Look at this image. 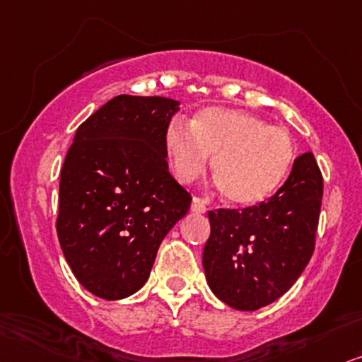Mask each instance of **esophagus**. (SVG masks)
Listing matches in <instances>:
<instances>
[{"instance_id":"esophagus-1","label":"esophagus","mask_w":362,"mask_h":362,"mask_svg":"<svg viewBox=\"0 0 362 362\" xmlns=\"http://www.w3.org/2000/svg\"><path fill=\"white\" fill-rule=\"evenodd\" d=\"M190 210L195 214H204V212H207V205H205V202L200 199V197H194V199H192V204H190Z\"/></svg>"}]
</instances>
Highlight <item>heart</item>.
I'll return each mask as SVG.
<instances>
[{
  "label": "heart",
  "instance_id": "b5f03b06",
  "mask_svg": "<svg viewBox=\"0 0 362 362\" xmlns=\"http://www.w3.org/2000/svg\"><path fill=\"white\" fill-rule=\"evenodd\" d=\"M212 158V173L230 204L255 205L279 189L294 162L289 132L244 110L209 107L189 125L173 118L165 132V157L180 184H192Z\"/></svg>",
  "mask_w": 362,
  "mask_h": 362
}]
</instances>
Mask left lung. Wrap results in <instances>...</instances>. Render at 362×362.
Returning <instances> with one entry per match:
<instances>
[{
	"label": "left lung",
	"instance_id": "1",
	"mask_svg": "<svg viewBox=\"0 0 362 362\" xmlns=\"http://www.w3.org/2000/svg\"><path fill=\"white\" fill-rule=\"evenodd\" d=\"M322 189V173L308 152L269 200L210 210L202 265L222 303L257 310L291 289L313 257Z\"/></svg>",
	"mask_w": 362,
	"mask_h": 362
}]
</instances>
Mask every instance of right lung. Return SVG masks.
<instances>
[{"label": "right lung", "instance_id": "obj_1", "mask_svg": "<svg viewBox=\"0 0 362 362\" xmlns=\"http://www.w3.org/2000/svg\"><path fill=\"white\" fill-rule=\"evenodd\" d=\"M177 110L172 98L118 95L76 130L59 173L57 234L71 272L93 296L135 294L190 207L165 160Z\"/></svg>", "mask_w": 362, "mask_h": 362}]
</instances>
